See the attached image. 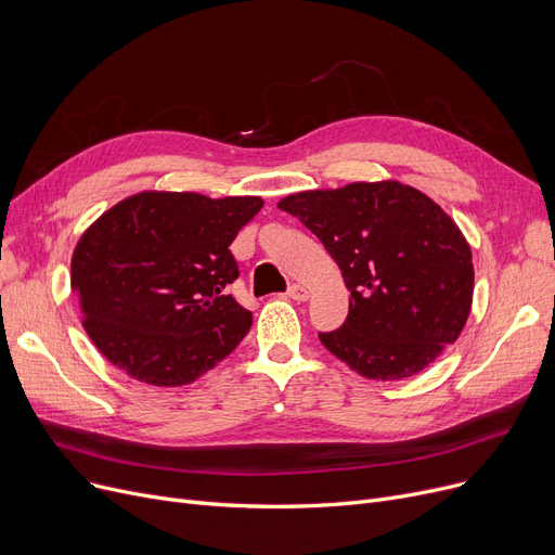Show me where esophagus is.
<instances>
[{"label": "esophagus", "mask_w": 555, "mask_h": 555, "mask_svg": "<svg viewBox=\"0 0 555 555\" xmlns=\"http://www.w3.org/2000/svg\"><path fill=\"white\" fill-rule=\"evenodd\" d=\"M287 297L301 304V301H308V297H310V289H308L306 285L295 283V285H289V289H287Z\"/></svg>", "instance_id": "obj_1"}]
</instances>
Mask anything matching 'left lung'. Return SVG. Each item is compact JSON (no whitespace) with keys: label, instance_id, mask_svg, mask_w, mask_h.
<instances>
[{"label":"left lung","instance_id":"8db88e82","mask_svg":"<svg viewBox=\"0 0 555 555\" xmlns=\"http://www.w3.org/2000/svg\"><path fill=\"white\" fill-rule=\"evenodd\" d=\"M279 209L324 243L351 289L341 328L319 333L369 380H404L454 344L470 317L473 251L431 197L396 180L293 193Z\"/></svg>","mask_w":555,"mask_h":555}]
</instances>
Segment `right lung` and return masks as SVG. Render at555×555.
<instances>
[{
  "mask_svg": "<svg viewBox=\"0 0 555 555\" xmlns=\"http://www.w3.org/2000/svg\"><path fill=\"white\" fill-rule=\"evenodd\" d=\"M262 197L141 191L85 229L72 289L85 333L116 369L182 387L222 362L251 328L224 287L238 279L229 245Z\"/></svg>",
  "mask_w": 555,
  "mask_h": 555,
  "instance_id": "add662e5",
  "label": "right lung"
}]
</instances>
